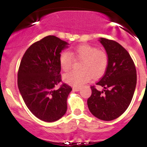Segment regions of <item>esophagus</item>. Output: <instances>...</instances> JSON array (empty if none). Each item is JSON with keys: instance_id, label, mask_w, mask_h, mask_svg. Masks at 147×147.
I'll use <instances>...</instances> for the list:
<instances>
[{"instance_id": "obj_1", "label": "esophagus", "mask_w": 147, "mask_h": 147, "mask_svg": "<svg viewBox=\"0 0 147 147\" xmlns=\"http://www.w3.org/2000/svg\"><path fill=\"white\" fill-rule=\"evenodd\" d=\"M72 89H73L74 91H76V92H78V91L81 90L80 88H79V87H74Z\"/></svg>"}]
</instances>
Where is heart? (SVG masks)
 Here are the masks:
<instances>
[{"label": "heart", "instance_id": "heart-1", "mask_svg": "<svg viewBox=\"0 0 147 147\" xmlns=\"http://www.w3.org/2000/svg\"><path fill=\"white\" fill-rule=\"evenodd\" d=\"M83 59L79 71H71L63 76L67 83L75 87H81L89 82L92 76L95 78L101 77L105 72L109 65V57L105 52L98 50L96 47L88 44L79 45L69 53L63 52L60 55L59 63L63 71L71 68L73 58Z\"/></svg>", "mask_w": 147, "mask_h": 147}]
</instances>
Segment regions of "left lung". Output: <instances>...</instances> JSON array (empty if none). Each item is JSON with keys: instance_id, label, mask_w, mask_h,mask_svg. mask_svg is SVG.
<instances>
[{"instance_id": "left-lung-1", "label": "left lung", "mask_w": 147, "mask_h": 147, "mask_svg": "<svg viewBox=\"0 0 147 147\" xmlns=\"http://www.w3.org/2000/svg\"><path fill=\"white\" fill-rule=\"evenodd\" d=\"M99 41L105 48L109 65L96 84L104 89L99 91L91 86L92 94L87 104L95 117L111 121L122 115L131 104L137 83L136 69L129 52L119 43L104 38Z\"/></svg>"}]
</instances>
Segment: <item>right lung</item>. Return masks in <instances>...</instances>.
I'll return each mask as SVG.
<instances>
[{"label": "right lung", "instance_id": "right-lung-1", "mask_svg": "<svg viewBox=\"0 0 147 147\" xmlns=\"http://www.w3.org/2000/svg\"><path fill=\"white\" fill-rule=\"evenodd\" d=\"M68 43L55 36H45L25 52L18 72V87L25 105L42 121L58 120L67 111L72 88L61 82L59 57Z\"/></svg>", "mask_w": 147, "mask_h": 147}]
</instances>
